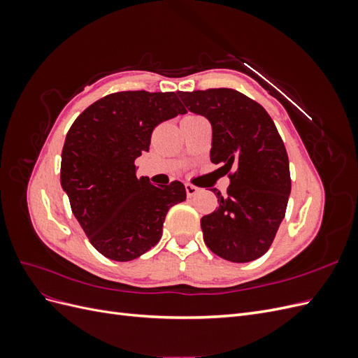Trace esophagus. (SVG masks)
<instances>
[{"instance_id":"obj_1","label":"esophagus","mask_w":358,"mask_h":358,"mask_svg":"<svg viewBox=\"0 0 358 358\" xmlns=\"http://www.w3.org/2000/svg\"><path fill=\"white\" fill-rule=\"evenodd\" d=\"M185 191H187V196H188V197H194V196H196V194L199 192V188L191 185V183H187V185H185Z\"/></svg>"}]
</instances>
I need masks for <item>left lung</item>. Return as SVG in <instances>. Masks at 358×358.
I'll use <instances>...</instances> for the list:
<instances>
[{"mask_svg": "<svg viewBox=\"0 0 358 358\" xmlns=\"http://www.w3.org/2000/svg\"><path fill=\"white\" fill-rule=\"evenodd\" d=\"M192 113L212 125L210 161L230 173L220 206L201 218L204 243L233 263L267 252L282 222L291 192L288 155L263 106L229 88L178 92Z\"/></svg>", "mask_w": 358, "mask_h": 358, "instance_id": "1", "label": "left lung"}]
</instances>
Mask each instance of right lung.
Listing matches in <instances>:
<instances>
[{
  "instance_id": "add662e5",
  "label": "right lung",
  "mask_w": 358,
  "mask_h": 358,
  "mask_svg": "<svg viewBox=\"0 0 358 358\" xmlns=\"http://www.w3.org/2000/svg\"><path fill=\"white\" fill-rule=\"evenodd\" d=\"M187 113L176 92L125 91L103 96L69 129L61 155V187L92 246L129 262L161 239L171 206L187 199L179 180L155 187L137 179L134 161L148 152L154 128Z\"/></svg>"
}]
</instances>
